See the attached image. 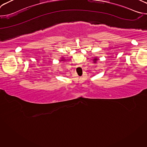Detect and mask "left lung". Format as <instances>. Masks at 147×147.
<instances>
[{
  "label": "left lung",
  "mask_w": 147,
  "mask_h": 147,
  "mask_svg": "<svg viewBox=\"0 0 147 147\" xmlns=\"http://www.w3.org/2000/svg\"><path fill=\"white\" fill-rule=\"evenodd\" d=\"M97 60H98L97 57H96V58H94V60H93V61H94V63H96V61H97Z\"/></svg>",
  "instance_id": "8db88e82"
}]
</instances>
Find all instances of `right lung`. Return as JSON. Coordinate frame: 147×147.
<instances>
[{"instance_id":"right-lung-1","label":"right lung","mask_w":147,"mask_h":147,"mask_svg":"<svg viewBox=\"0 0 147 147\" xmlns=\"http://www.w3.org/2000/svg\"><path fill=\"white\" fill-rule=\"evenodd\" d=\"M63 60H65V59H64V58H63V57H62V58H61V60H60V61H63Z\"/></svg>"}]
</instances>
